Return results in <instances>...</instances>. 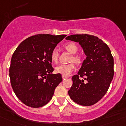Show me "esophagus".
I'll list each match as a JSON object with an SVG mask.
<instances>
[{
    "label": "esophagus",
    "instance_id": "obj_1",
    "mask_svg": "<svg viewBox=\"0 0 126 126\" xmlns=\"http://www.w3.org/2000/svg\"><path fill=\"white\" fill-rule=\"evenodd\" d=\"M62 79H63V80H64V79H67V78H68L67 76H66V75H62Z\"/></svg>",
    "mask_w": 126,
    "mask_h": 126
}]
</instances>
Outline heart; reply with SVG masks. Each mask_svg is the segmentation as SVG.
I'll use <instances>...</instances> for the list:
<instances>
[{"mask_svg":"<svg viewBox=\"0 0 126 126\" xmlns=\"http://www.w3.org/2000/svg\"><path fill=\"white\" fill-rule=\"evenodd\" d=\"M64 49L69 53L73 54L70 59V61H74L76 64H81L83 61V57L81 54H75L78 50L77 44L74 43H69L64 46ZM58 52L56 49H54L51 54V59L52 62H57L58 61ZM76 68L74 62H71L68 64H60L56 67L55 70L58 74L63 75H69L74 71Z\"/></svg>","mask_w":126,"mask_h":126,"instance_id":"heart-1","label":"heart"}]
</instances>
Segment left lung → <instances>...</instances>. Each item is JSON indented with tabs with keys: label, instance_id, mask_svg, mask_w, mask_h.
<instances>
[{
	"label": "left lung",
	"instance_id": "obj_1",
	"mask_svg": "<svg viewBox=\"0 0 126 126\" xmlns=\"http://www.w3.org/2000/svg\"><path fill=\"white\" fill-rule=\"evenodd\" d=\"M65 39L78 42L87 56L77 74L72 77L73 84L68 93L79 105H94L106 94L113 79L114 59L111 51L106 43L93 35L73 34Z\"/></svg>",
	"mask_w": 126,
	"mask_h": 126
}]
</instances>
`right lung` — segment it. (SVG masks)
Here are the masks:
<instances>
[{"instance_id":"1","label":"right lung","mask_w":126,"mask_h":126,"mask_svg":"<svg viewBox=\"0 0 126 126\" xmlns=\"http://www.w3.org/2000/svg\"><path fill=\"white\" fill-rule=\"evenodd\" d=\"M66 35L39 34L23 41L14 51L9 69L14 93L25 105L42 107L52 99L62 82L61 74H52L51 54Z\"/></svg>"}]
</instances>
